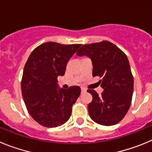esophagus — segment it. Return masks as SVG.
I'll list each match as a JSON object with an SVG mask.
<instances>
[{
  "label": "esophagus",
  "instance_id": "esophagus-1",
  "mask_svg": "<svg viewBox=\"0 0 152 152\" xmlns=\"http://www.w3.org/2000/svg\"><path fill=\"white\" fill-rule=\"evenodd\" d=\"M87 91V90L84 88H81V93H85Z\"/></svg>",
  "mask_w": 152,
  "mask_h": 152
}]
</instances>
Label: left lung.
Segmentation results:
<instances>
[{
  "instance_id": "8db88e82",
  "label": "left lung",
  "mask_w": 152,
  "mask_h": 152,
  "mask_svg": "<svg viewBox=\"0 0 152 152\" xmlns=\"http://www.w3.org/2000/svg\"><path fill=\"white\" fill-rule=\"evenodd\" d=\"M76 54L89 57L93 76L102 78L99 80L103 89L100 96L94 90H88L93 96L88 106L91 118L103 126L119 123L131 106L133 93V76L126 54L108 41L86 44Z\"/></svg>"
}]
</instances>
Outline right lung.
Returning <instances> with one entry per match:
<instances>
[{"label":"right lung","mask_w":152,"mask_h":152,"mask_svg":"<svg viewBox=\"0 0 152 152\" xmlns=\"http://www.w3.org/2000/svg\"><path fill=\"white\" fill-rule=\"evenodd\" d=\"M80 44L62 45L49 42L32 52L24 66L21 91L29 115L42 126L53 128L63 125L80 94L78 86L58 88L57 77Z\"/></svg>","instance_id":"obj_1"}]
</instances>
